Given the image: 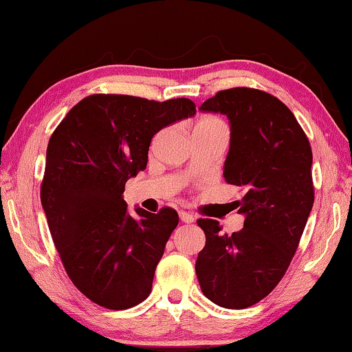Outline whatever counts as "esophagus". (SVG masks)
I'll list each match as a JSON object with an SVG mask.
<instances>
[{
  "label": "esophagus",
  "mask_w": 352,
  "mask_h": 352,
  "mask_svg": "<svg viewBox=\"0 0 352 352\" xmlns=\"http://www.w3.org/2000/svg\"><path fill=\"white\" fill-rule=\"evenodd\" d=\"M180 220H182V222H184V223H192L194 220H195V217H194L190 212L182 211V212H180Z\"/></svg>",
  "instance_id": "esophagus-1"
}]
</instances>
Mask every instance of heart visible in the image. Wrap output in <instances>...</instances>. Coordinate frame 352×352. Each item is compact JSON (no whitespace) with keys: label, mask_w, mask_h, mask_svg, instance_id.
<instances>
[{"label":"heart","mask_w":352,"mask_h":352,"mask_svg":"<svg viewBox=\"0 0 352 352\" xmlns=\"http://www.w3.org/2000/svg\"><path fill=\"white\" fill-rule=\"evenodd\" d=\"M197 127H225L216 118H205L197 124Z\"/></svg>","instance_id":"b5f03b06"}]
</instances>
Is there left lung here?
I'll list each match as a JSON object with an SVG mask.
<instances>
[{"instance_id": "obj_1", "label": "left lung", "mask_w": 352, "mask_h": 352, "mask_svg": "<svg viewBox=\"0 0 352 352\" xmlns=\"http://www.w3.org/2000/svg\"><path fill=\"white\" fill-rule=\"evenodd\" d=\"M200 111L230 122L225 182L243 189L237 201L243 228L220 233L217 220L199 219L206 243L195 262L204 295L226 309H245L281 281L314 205L312 148L281 100L254 88H230Z\"/></svg>"}]
</instances>
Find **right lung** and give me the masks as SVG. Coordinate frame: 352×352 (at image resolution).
<instances>
[{
	"label": "right lung",
	"mask_w": 352,
	"mask_h": 352,
	"mask_svg": "<svg viewBox=\"0 0 352 352\" xmlns=\"http://www.w3.org/2000/svg\"><path fill=\"white\" fill-rule=\"evenodd\" d=\"M195 115L192 100L155 102L93 94L74 105L46 148L41 206L73 284L107 309L144 301L178 214H152L124 201L129 178L147 166L155 133Z\"/></svg>",
	"instance_id": "right-lung-1"
}]
</instances>
